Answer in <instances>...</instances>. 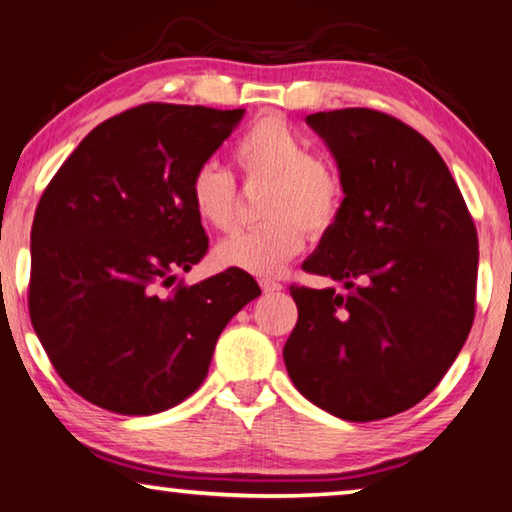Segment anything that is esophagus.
<instances>
[{"instance_id":"1","label":"esophagus","mask_w":512,"mask_h":512,"mask_svg":"<svg viewBox=\"0 0 512 512\" xmlns=\"http://www.w3.org/2000/svg\"><path fill=\"white\" fill-rule=\"evenodd\" d=\"M259 287H262L264 293H277V291H282V284H280V282H273V280H259Z\"/></svg>"}]
</instances>
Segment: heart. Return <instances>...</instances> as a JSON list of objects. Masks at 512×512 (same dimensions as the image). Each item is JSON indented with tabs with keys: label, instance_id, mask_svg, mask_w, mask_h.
<instances>
[{
	"label": "heart",
	"instance_id": "obj_1",
	"mask_svg": "<svg viewBox=\"0 0 512 512\" xmlns=\"http://www.w3.org/2000/svg\"><path fill=\"white\" fill-rule=\"evenodd\" d=\"M232 160L244 183H264L259 216L266 219L216 246L223 268L273 277L284 271L309 237L334 230L345 207V183L332 160L311 155L296 128L280 115H262L232 144ZM189 205L212 230H230L237 216V183L219 164L207 160L187 183Z\"/></svg>",
	"mask_w": 512,
	"mask_h": 512
}]
</instances>
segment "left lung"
Here are the masks:
<instances>
[{
  "instance_id": "1",
  "label": "left lung",
  "mask_w": 512,
  "mask_h": 512,
  "mask_svg": "<svg viewBox=\"0 0 512 512\" xmlns=\"http://www.w3.org/2000/svg\"><path fill=\"white\" fill-rule=\"evenodd\" d=\"M345 183L334 230L302 268L345 284H291L298 323L284 363L298 391L350 422L424 400L474 323L479 237L440 153L404 121L370 108L316 112Z\"/></svg>"
}]
</instances>
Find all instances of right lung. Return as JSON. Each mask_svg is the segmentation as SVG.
<instances>
[{"mask_svg": "<svg viewBox=\"0 0 512 512\" xmlns=\"http://www.w3.org/2000/svg\"><path fill=\"white\" fill-rule=\"evenodd\" d=\"M241 117L142 103L94 128L42 192L29 314L83 400L121 415L180 404L203 384L228 320L262 293L232 268L163 293L207 253L187 183Z\"/></svg>", "mask_w": 512, "mask_h": 512, "instance_id": "obj_1", "label": "right lung"}]
</instances>
